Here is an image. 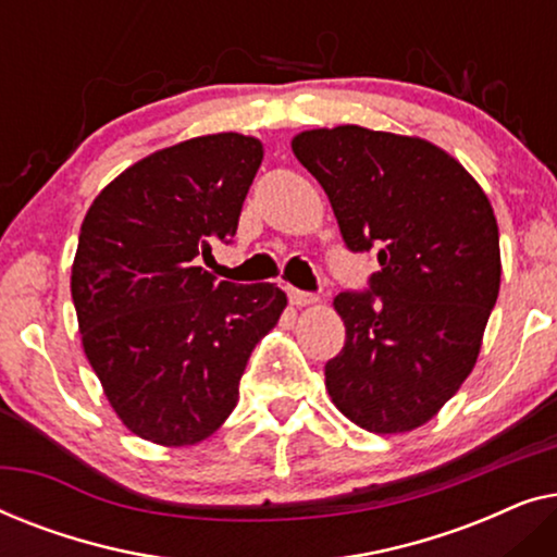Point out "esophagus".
Segmentation results:
<instances>
[{"instance_id":"obj_1","label":"esophagus","mask_w":557,"mask_h":557,"mask_svg":"<svg viewBox=\"0 0 557 557\" xmlns=\"http://www.w3.org/2000/svg\"><path fill=\"white\" fill-rule=\"evenodd\" d=\"M288 299H292V304H296V307H307V304H314L319 296L311 292H301V288L288 286Z\"/></svg>"}]
</instances>
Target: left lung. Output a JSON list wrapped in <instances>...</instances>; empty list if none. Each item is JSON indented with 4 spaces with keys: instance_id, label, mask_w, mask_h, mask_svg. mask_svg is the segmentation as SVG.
I'll return each mask as SVG.
<instances>
[{
    "instance_id": "1",
    "label": "left lung",
    "mask_w": 557,
    "mask_h": 557,
    "mask_svg": "<svg viewBox=\"0 0 557 557\" xmlns=\"http://www.w3.org/2000/svg\"><path fill=\"white\" fill-rule=\"evenodd\" d=\"M294 154L330 197L352 253H377L368 286L337 294L345 347L326 391L372 433L418 429L474 368L499 294V231L474 177L410 136L337 126L304 132Z\"/></svg>"
}]
</instances>
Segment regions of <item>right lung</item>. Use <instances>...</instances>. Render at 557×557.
<instances>
[{
	"instance_id": "right-lung-1",
	"label": "right lung",
	"mask_w": 557,
	"mask_h": 557,
	"mask_svg": "<svg viewBox=\"0 0 557 557\" xmlns=\"http://www.w3.org/2000/svg\"><path fill=\"white\" fill-rule=\"evenodd\" d=\"M261 159V141L240 134L174 144L119 174L83 220L71 276L83 349L136 436L189 446L218 431L286 307L276 284L197 265L212 243H233Z\"/></svg>"
}]
</instances>
